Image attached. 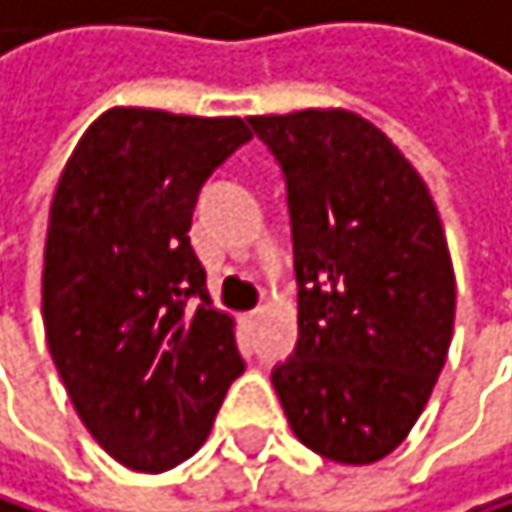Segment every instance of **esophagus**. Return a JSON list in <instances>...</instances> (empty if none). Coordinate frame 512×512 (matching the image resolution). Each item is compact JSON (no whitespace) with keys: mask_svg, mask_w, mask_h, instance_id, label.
Segmentation results:
<instances>
[{"mask_svg":"<svg viewBox=\"0 0 512 512\" xmlns=\"http://www.w3.org/2000/svg\"><path fill=\"white\" fill-rule=\"evenodd\" d=\"M258 316H261V310H251V313H245V322L254 325V322H258Z\"/></svg>","mask_w":512,"mask_h":512,"instance_id":"34e87169","label":"esophagus"}]
</instances>
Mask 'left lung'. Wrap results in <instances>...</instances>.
<instances>
[{
    "label": "left lung",
    "mask_w": 512,
    "mask_h": 512,
    "mask_svg": "<svg viewBox=\"0 0 512 512\" xmlns=\"http://www.w3.org/2000/svg\"><path fill=\"white\" fill-rule=\"evenodd\" d=\"M282 168L298 344L273 365L285 418L338 464L408 436L445 365L455 273L436 205L390 137L347 110L251 116Z\"/></svg>",
    "instance_id": "obj_1"
}]
</instances>
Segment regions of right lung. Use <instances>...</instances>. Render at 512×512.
<instances>
[{
    "instance_id": "right-lung-1",
    "label": "right lung",
    "mask_w": 512,
    "mask_h": 512,
    "mask_svg": "<svg viewBox=\"0 0 512 512\" xmlns=\"http://www.w3.org/2000/svg\"><path fill=\"white\" fill-rule=\"evenodd\" d=\"M248 141L236 116L110 110L57 181L42 270L48 350L88 433L131 470L196 455L245 371L187 233L202 184Z\"/></svg>"
}]
</instances>
